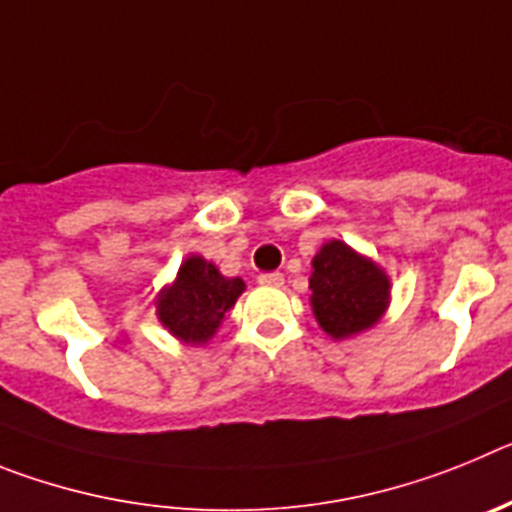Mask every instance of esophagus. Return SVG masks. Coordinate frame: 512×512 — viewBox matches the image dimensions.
I'll return each instance as SVG.
<instances>
[{
	"label": "esophagus",
	"instance_id": "esophagus-1",
	"mask_svg": "<svg viewBox=\"0 0 512 512\" xmlns=\"http://www.w3.org/2000/svg\"><path fill=\"white\" fill-rule=\"evenodd\" d=\"M259 284H264V287H282L284 277L282 274H261Z\"/></svg>",
	"mask_w": 512,
	"mask_h": 512
}]
</instances>
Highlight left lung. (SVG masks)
Here are the masks:
<instances>
[{"label": "left lung", "mask_w": 512, "mask_h": 512, "mask_svg": "<svg viewBox=\"0 0 512 512\" xmlns=\"http://www.w3.org/2000/svg\"><path fill=\"white\" fill-rule=\"evenodd\" d=\"M390 300V274L348 243L333 238L312 256V315L333 341H346L374 328Z\"/></svg>", "instance_id": "obj_1"}]
</instances>
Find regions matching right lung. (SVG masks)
<instances>
[{"instance_id":"add662e5","label":"right lung","mask_w":512,"mask_h":512,"mask_svg":"<svg viewBox=\"0 0 512 512\" xmlns=\"http://www.w3.org/2000/svg\"><path fill=\"white\" fill-rule=\"evenodd\" d=\"M241 277H225L200 253H189L176 271L174 282L158 289L156 318L184 346H205L223 325L225 312L233 310L243 295Z\"/></svg>"}]
</instances>
